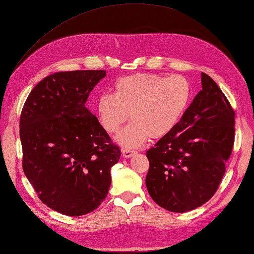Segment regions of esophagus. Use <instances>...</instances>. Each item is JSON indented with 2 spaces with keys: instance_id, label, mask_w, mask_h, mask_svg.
Here are the masks:
<instances>
[{
  "instance_id": "esophagus-1",
  "label": "esophagus",
  "mask_w": 254,
  "mask_h": 254,
  "mask_svg": "<svg viewBox=\"0 0 254 254\" xmlns=\"http://www.w3.org/2000/svg\"><path fill=\"white\" fill-rule=\"evenodd\" d=\"M136 152L132 151V150H129V149H123L122 150V155L123 157H125V159H129V157H131L134 155Z\"/></svg>"
}]
</instances>
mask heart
I'll use <instances>...</instances> for the list:
<instances>
[{
  "label": "heart",
  "mask_w": 254,
  "mask_h": 254,
  "mask_svg": "<svg viewBox=\"0 0 254 254\" xmlns=\"http://www.w3.org/2000/svg\"><path fill=\"white\" fill-rule=\"evenodd\" d=\"M191 98L192 87L182 75L134 74L115 82L114 95H101L97 114L109 133L117 132L130 116L132 122L115 140L125 148H137L149 137L160 139L173 131Z\"/></svg>",
  "instance_id": "heart-1"
}]
</instances>
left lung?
<instances>
[{
	"instance_id": "1",
	"label": "left lung",
	"mask_w": 254,
	"mask_h": 254,
	"mask_svg": "<svg viewBox=\"0 0 254 254\" xmlns=\"http://www.w3.org/2000/svg\"><path fill=\"white\" fill-rule=\"evenodd\" d=\"M201 83L178 125L146 151V189L156 204L170 212L194 210L212 198L234 146V110L204 72Z\"/></svg>"
}]
</instances>
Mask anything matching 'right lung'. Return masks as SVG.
Masks as SVG:
<instances>
[{"label":"right lung","mask_w":254,"mask_h":254,"mask_svg":"<svg viewBox=\"0 0 254 254\" xmlns=\"http://www.w3.org/2000/svg\"><path fill=\"white\" fill-rule=\"evenodd\" d=\"M105 70L55 72L32 89L21 111L22 168L39 198L68 216L94 211L109 193L121 150L86 108Z\"/></svg>","instance_id":"1"}]
</instances>
